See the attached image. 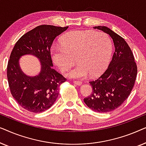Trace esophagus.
<instances>
[{"instance_id": "34e87169", "label": "esophagus", "mask_w": 146, "mask_h": 146, "mask_svg": "<svg viewBox=\"0 0 146 146\" xmlns=\"http://www.w3.org/2000/svg\"><path fill=\"white\" fill-rule=\"evenodd\" d=\"M74 83L78 86H81L82 84V82H79V81H74Z\"/></svg>"}]
</instances>
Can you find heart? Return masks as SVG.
Returning a JSON list of instances; mask_svg holds the SVG:
<instances>
[{
	"label": "heart",
	"mask_w": 146,
	"mask_h": 146,
	"mask_svg": "<svg viewBox=\"0 0 146 146\" xmlns=\"http://www.w3.org/2000/svg\"><path fill=\"white\" fill-rule=\"evenodd\" d=\"M62 46H53L50 54L53 62L62 72L69 70L76 63L79 64L68 73L71 78H86L100 75L107 68L112 54V42L107 34L91 31H74L61 38Z\"/></svg>",
	"instance_id": "obj_1"
}]
</instances>
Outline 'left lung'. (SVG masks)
Wrapping results in <instances>:
<instances>
[{
    "instance_id": "8db88e82",
    "label": "left lung",
    "mask_w": 146,
    "mask_h": 146,
    "mask_svg": "<svg viewBox=\"0 0 146 146\" xmlns=\"http://www.w3.org/2000/svg\"><path fill=\"white\" fill-rule=\"evenodd\" d=\"M110 36L115 46L106 70L96 80L90 82L91 95L84 99L87 106L97 112L114 110L128 98L137 76V65L131 50L125 40L106 27H94Z\"/></svg>"
}]
</instances>
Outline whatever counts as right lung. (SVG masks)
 <instances>
[{
    "label": "right lung",
    "mask_w": 146,
    "mask_h": 146,
    "mask_svg": "<svg viewBox=\"0 0 146 146\" xmlns=\"http://www.w3.org/2000/svg\"><path fill=\"white\" fill-rule=\"evenodd\" d=\"M68 27L38 26L25 34L15 44L7 65V78L11 94L24 109L33 113L50 108L56 100L58 88L66 81L53 69L50 48L54 40ZM35 55L41 62V70L35 77H29L19 68L22 55Z\"/></svg>",
    "instance_id": "right-lung-1"
}]
</instances>
